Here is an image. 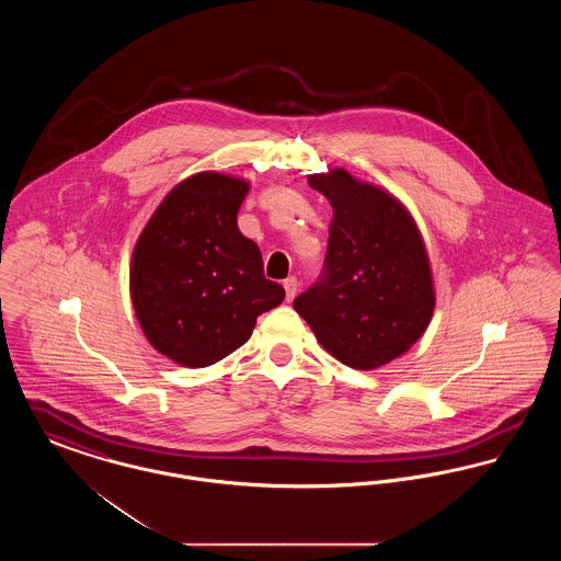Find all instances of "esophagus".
Returning a JSON list of instances; mask_svg holds the SVG:
<instances>
[{"label":"esophagus","instance_id":"1","mask_svg":"<svg viewBox=\"0 0 561 561\" xmlns=\"http://www.w3.org/2000/svg\"><path fill=\"white\" fill-rule=\"evenodd\" d=\"M284 288H286V300L290 302V300H294L296 293H298V279L296 277L284 279Z\"/></svg>","mask_w":561,"mask_h":561}]
</instances>
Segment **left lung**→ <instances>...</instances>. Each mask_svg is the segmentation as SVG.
Wrapping results in <instances>:
<instances>
[{
    "label": "left lung",
    "mask_w": 561,
    "mask_h": 561,
    "mask_svg": "<svg viewBox=\"0 0 561 561\" xmlns=\"http://www.w3.org/2000/svg\"><path fill=\"white\" fill-rule=\"evenodd\" d=\"M334 216L320 282L294 300L321 347L355 370L403 355L427 330L435 288L423 236L398 197L345 168L309 174Z\"/></svg>",
    "instance_id": "obj_1"
}]
</instances>
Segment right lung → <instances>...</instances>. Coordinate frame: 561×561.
<instances>
[{
	"instance_id": "right-lung-1",
	"label": "right lung",
	"mask_w": 561,
	"mask_h": 561,
	"mask_svg": "<svg viewBox=\"0 0 561 561\" xmlns=\"http://www.w3.org/2000/svg\"><path fill=\"white\" fill-rule=\"evenodd\" d=\"M248 188L238 176L197 172L163 197L134 245L136 320L153 348L181 366L220 362L286 296L265 277L259 245L238 229Z\"/></svg>"
}]
</instances>
